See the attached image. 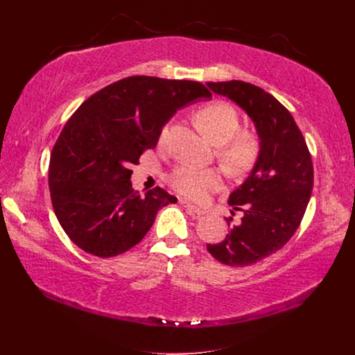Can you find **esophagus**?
<instances>
[{"label":"esophagus","mask_w":355,"mask_h":355,"mask_svg":"<svg viewBox=\"0 0 355 355\" xmlns=\"http://www.w3.org/2000/svg\"><path fill=\"white\" fill-rule=\"evenodd\" d=\"M180 204H181V206H182L185 210H189L190 213H193V214H196V216L206 214V211H204V210H201V209L193 206V204H190V202H187V201H184V200H180Z\"/></svg>","instance_id":"obj_1"}]
</instances>
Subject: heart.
I'll return each mask as SVG.
<instances>
[{"instance_id": "b5f03b06", "label": "heart", "mask_w": 355, "mask_h": 355, "mask_svg": "<svg viewBox=\"0 0 355 355\" xmlns=\"http://www.w3.org/2000/svg\"><path fill=\"white\" fill-rule=\"evenodd\" d=\"M197 123L210 142L217 146V157L230 173H245L256 162L260 144L249 130H239L237 112L225 102L202 106L196 115ZM174 191L194 201L206 200L220 190L223 180L216 170H197L181 165L168 177Z\"/></svg>"}]
</instances>
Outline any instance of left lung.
<instances>
[{
    "mask_svg": "<svg viewBox=\"0 0 355 355\" xmlns=\"http://www.w3.org/2000/svg\"><path fill=\"white\" fill-rule=\"evenodd\" d=\"M209 89L243 109L256 128L260 153L250 174L230 197L226 239L207 245L210 254L227 266H250L282 249L305 214L313 185V166L302 132L289 110L252 83L209 82Z\"/></svg>",
    "mask_w": 355,
    "mask_h": 355,
    "instance_id": "left-lung-1",
    "label": "left lung"
}]
</instances>
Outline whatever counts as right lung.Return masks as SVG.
<instances>
[{
    "label": "right lung",
    "instance_id": "add662e5",
    "mask_svg": "<svg viewBox=\"0 0 355 355\" xmlns=\"http://www.w3.org/2000/svg\"><path fill=\"white\" fill-rule=\"evenodd\" d=\"M210 90L193 80L132 76L85 101L55 142L49 187L60 226L74 245L99 257L138 245L159 209L177 198L157 187L141 196L132 189L130 164L154 148L175 112Z\"/></svg>",
    "mask_w": 355,
    "mask_h": 355
}]
</instances>
